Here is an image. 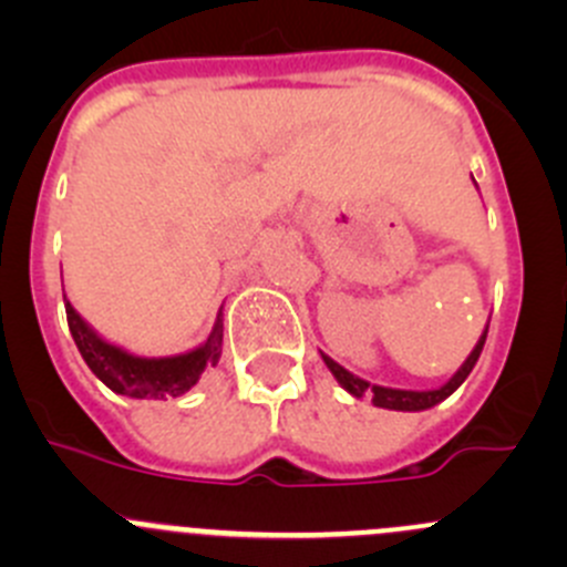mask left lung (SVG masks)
<instances>
[{
	"instance_id": "8db88e82",
	"label": "left lung",
	"mask_w": 567,
	"mask_h": 567,
	"mask_svg": "<svg viewBox=\"0 0 567 567\" xmlns=\"http://www.w3.org/2000/svg\"><path fill=\"white\" fill-rule=\"evenodd\" d=\"M474 181V177H472ZM485 334H488V323H485L483 334H480L477 346L472 348V353L466 357V362L461 364L458 373L453 375V379L447 381V384L436 386V390H392V386H379V384H370V381L359 379V375H353L351 370H346L342 364H337L334 359L326 357V353H320L326 362V368L331 370V375L337 379V384L342 386L346 392H351L353 398H364V394H373V405H379V409H390V411H425V409H433L436 403H442V400H447L450 394H453L458 386L466 381V375L472 373V368L477 364L480 353H483V346H485Z\"/></svg>"
}]
</instances>
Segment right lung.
Returning a JSON list of instances; mask_svg holds the SVG:
<instances>
[{
    "instance_id": "1",
    "label": "right lung",
    "mask_w": 567,
    "mask_h": 567,
    "mask_svg": "<svg viewBox=\"0 0 567 567\" xmlns=\"http://www.w3.org/2000/svg\"><path fill=\"white\" fill-rule=\"evenodd\" d=\"M65 312L73 342H76L87 368L95 373V379H101L109 390L125 394V398H177L197 384L205 368H216L221 357V331H225L221 310L216 316L208 340L192 351L175 353V357H136V353H128L125 348L104 340L87 320L73 310L68 299Z\"/></svg>"
}]
</instances>
